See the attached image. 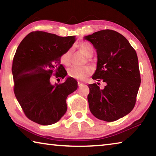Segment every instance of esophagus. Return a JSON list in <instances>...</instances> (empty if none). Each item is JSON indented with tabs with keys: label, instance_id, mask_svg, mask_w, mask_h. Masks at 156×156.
Instances as JSON below:
<instances>
[{
	"label": "esophagus",
	"instance_id": "esophagus-1",
	"mask_svg": "<svg viewBox=\"0 0 156 156\" xmlns=\"http://www.w3.org/2000/svg\"><path fill=\"white\" fill-rule=\"evenodd\" d=\"M78 86H80V85H82V84H83V83H82V82H80V81H78Z\"/></svg>",
	"mask_w": 156,
	"mask_h": 156
}]
</instances>
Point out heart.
<instances>
[{
	"mask_svg": "<svg viewBox=\"0 0 156 156\" xmlns=\"http://www.w3.org/2000/svg\"><path fill=\"white\" fill-rule=\"evenodd\" d=\"M78 49L81 52L87 56H91L93 54V47L90 44L87 43H82L78 44ZM71 59H72V51L71 50H67L60 57V62L63 65L68 66L70 64ZM92 69L89 66H72L68 69V75L73 78L78 79V80H84L91 74Z\"/></svg>",
	"mask_w": 156,
	"mask_h": 156,
	"instance_id": "b5f03b06",
	"label": "heart"
}]
</instances>
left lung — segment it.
Here are the masks:
<instances>
[{
    "instance_id": "1",
    "label": "left lung",
    "mask_w": 156,
    "mask_h": 156,
    "mask_svg": "<svg viewBox=\"0 0 156 156\" xmlns=\"http://www.w3.org/2000/svg\"><path fill=\"white\" fill-rule=\"evenodd\" d=\"M84 39L97 52V67L92 79L106 84L103 89L96 83L88 85L89 109L98 119L115 121L135 106L141 83L137 54L127 39L113 30L96 31Z\"/></svg>"
}]
</instances>
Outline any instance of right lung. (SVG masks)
I'll use <instances>...</instances> for the list:
<instances>
[{"mask_svg":"<svg viewBox=\"0 0 156 156\" xmlns=\"http://www.w3.org/2000/svg\"><path fill=\"white\" fill-rule=\"evenodd\" d=\"M76 36L60 37L44 31H33L21 41L13 60L12 72L16 98L29 119L42 125L60 120L67 112L66 99L78 88L67 77L61 84L51 83L67 75L60 57L72 47Z\"/></svg>","mask_w":156,"mask_h":156,"instance_id":"add662e5","label":"right lung"}]
</instances>
